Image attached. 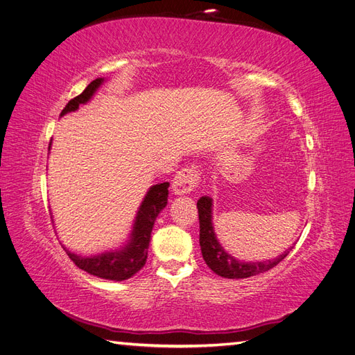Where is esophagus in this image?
Returning <instances> with one entry per match:
<instances>
[{"instance_id":"34e87169","label":"esophagus","mask_w":355,"mask_h":355,"mask_svg":"<svg viewBox=\"0 0 355 355\" xmlns=\"http://www.w3.org/2000/svg\"><path fill=\"white\" fill-rule=\"evenodd\" d=\"M200 184V173L196 167H185L179 170L171 182V189L175 194L184 196L189 194L191 191H194L196 187Z\"/></svg>"}]
</instances>
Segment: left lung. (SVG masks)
I'll use <instances>...</instances> for the list:
<instances>
[{
    "mask_svg": "<svg viewBox=\"0 0 355 355\" xmlns=\"http://www.w3.org/2000/svg\"><path fill=\"white\" fill-rule=\"evenodd\" d=\"M200 219V245L204 261L213 272L223 278H247L262 274L280 263L288 252H284L275 259L265 262H241L223 250L219 244L211 223V198L201 197L197 201ZM292 250V249H290Z\"/></svg>",
    "mask_w": 355,
    "mask_h": 355,
    "instance_id": "left-lung-1",
    "label": "left lung"
}]
</instances>
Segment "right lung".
Here are the masks:
<instances>
[{"instance_id": "1", "label": "right lung", "mask_w": 355, "mask_h": 355, "mask_svg": "<svg viewBox=\"0 0 355 355\" xmlns=\"http://www.w3.org/2000/svg\"><path fill=\"white\" fill-rule=\"evenodd\" d=\"M102 83L103 78L93 80L81 94H78L77 98L71 99L67 103L65 108L60 112V116L68 112L77 111L80 108V105L89 102L92 99V96L96 93V90L101 87ZM168 185V182H164V184H158L149 188L136 214L132 237L120 250L106 252L98 256L83 257L65 249L69 259L77 265L80 270L92 275L105 278V280L123 282L135 275L137 271H141L148 257V247L149 241H151L154 222L158 216V213L163 210L167 204Z\"/></svg>"}]
</instances>
